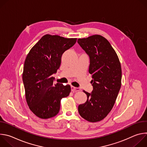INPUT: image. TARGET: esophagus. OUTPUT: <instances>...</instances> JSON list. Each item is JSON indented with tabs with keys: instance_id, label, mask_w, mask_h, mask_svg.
<instances>
[{
	"instance_id": "34e87169",
	"label": "esophagus",
	"mask_w": 147,
	"mask_h": 147,
	"mask_svg": "<svg viewBox=\"0 0 147 147\" xmlns=\"http://www.w3.org/2000/svg\"><path fill=\"white\" fill-rule=\"evenodd\" d=\"M71 91L73 92H78L80 91L81 90L80 88H77V87H74L73 86H71Z\"/></svg>"
}]
</instances>
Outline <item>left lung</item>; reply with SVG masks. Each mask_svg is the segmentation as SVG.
I'll return each mask as SVG.
<instances>
[{
  "instance_id": "8db88e82",
  "label": "left lung",
  "mask_w": 147,
  "mask_h": 147,
  "mask_svg": "<svg viewBox=\"0 0 147 147\" xmlns=\"http://www.w3.org/2000/svg\"><path fill=\"white\" fill-rule=\"evenodd\" d=\"M78 44L90 58L93 90L84 91L87 101L78 107L80 116L90 122L105 117L112 110L121 87V68L117 55L109 41L99 35L78 39Z\"/></svg>"
}]
</instances>
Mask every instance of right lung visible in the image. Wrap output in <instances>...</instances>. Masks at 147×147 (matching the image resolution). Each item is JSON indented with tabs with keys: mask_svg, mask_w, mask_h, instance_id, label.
Returning a JSON list of instances; mask_svg holds the SVG:
<instances>
[{
	"mask_svg": "<svg viewBox=\"0 0 147 147\" xmlns=\"http://www.w3.org/2000/svg\"><path fill=\"white\" fill-rule=\"evenodd\" d=\"M77 38L45 35L32 48L26 59L23 81L30 110L38 117L49 119L59 112L61 99L69 96L71 87L57 83L55 78L61 56L76 42Z\"/></svg>",
	"mask_w": 147,
	"mask_h": 147,
	"instance_id": "add662e5",
	"label": "right lung"
}]
</instances>
